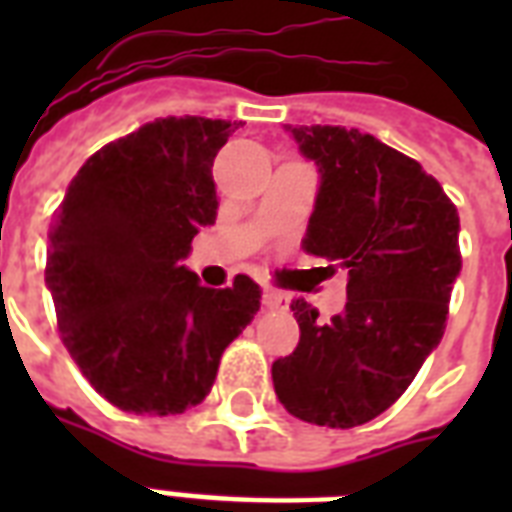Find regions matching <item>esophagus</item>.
I'll use <instances>...</instances> for the list:
<instances>
[{"label":"esophagus","mask_w":512,"mask_h":512,"mask_svg":"<svg viewBox=\"0 0 512 512\" xmlns=\"http://www.w3.org/2000/svg\"><path fill=\"white\" fill-rule=\"evenodd\" d=\"M263 305L265 308H271V311H281V308H287V295H284V292H276V289H265Z\"/></svg>","instance_id":"34e87169"}]
</instances>
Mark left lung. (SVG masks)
Wrapping results in <instances>:
<instances>
[{
	"instance_id": "8db88e82",
	"label": "left lung",
	"mask_w": 512,
	"mask_h": 512,
	"mask_svg": "<svg viewBox=\"0 0 512 512\" xmlns=\"http://www.w3.org/2000/svg\"><path fill=\"white\" fill-rule=\"evenodd\" d=\"M284 130L319 170L303 249L348 271V303L329 321L292 303L300 342L273 361V388L300 420L353 428L385 412L444 337L462 271L460 215L436 177L374 135Z\"/></svg>"
}]
</instances>
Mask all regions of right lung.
<instances>
[{"mask_svg": "<svg viewBox=\"0 0 512 512\" xmlns=\"http://www.w3.org/2000/svg\"><path fill=\"white\" fill-rule=\"evenodd\" d=\"M236 124L170 116L103 146L68 183L50 225L58 329L100 396L132 414L201 404L223 350L260 308V287H201L183 260L215 223L212 162Z\"/></svg>", "mask_w": 512, "mask_h": 512, "instance_id": "obj_1", "label": "right lung"}]
</instances>
